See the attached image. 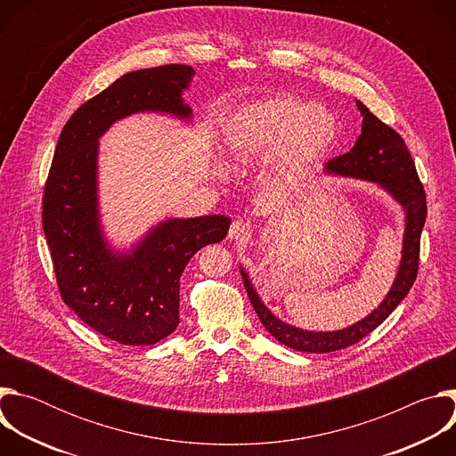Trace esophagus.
<instances>
[{"label":"esophagus","mask_w":456,"mask_h":456,"mask_svg":"<svg viewBox=\"0 0 456 456\" xmlns=\"http://www.w3.org/2000/svg\"><path fill=\"white\" fill-rule=\"evenodd\" d=\"M250 236V224L243 220H234L229 227V238L236 241H245Z\"/></svg>","instance_id":"obj_1"}]
</instances>
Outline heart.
<instances>
[{"instance_id":"heart-1","label":"heart","mask_w":456,"mask_h":456,"mask_svg":"<svg viewBox=\"0 0 456 456\" xmlns=\"http://www.w3.org/2000/svg\"><path fill=\"white\" fill-rule=\"evenodd\" d=\"M338 132V118L329 108L287 95L236 110L224 122L222 139L236 160L259 159L273 151L269 171L290 178L327 153Z\"/></svg>"}]
</instances>
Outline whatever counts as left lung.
<instances>
[{
	"label": "left lung",
	"instance_id": "obj_1",
	"mask_svg": "<svg viewBox=\"0 0 456 456\" xmlns=\"http://www.w3.org/2000/svg\"><path fill=\"white\" fill-rule=\"evenodd\" d=\"M357 108L362 113L361 135L348 153L327 162V171L377 182L404 208L406 232L403 243L401 267L392 290L387 292L386 299L379 305V308L373 310L368 317L352 324V327L338 332H306L280 321L262 303V299L257 297L245 271L241 269L247 296L259 321H262V324L267 329V332H271L273 338L296 352L329 354L359 343L397 308V305L408 296L410 289L417 280L420 234L428 215L422 182L419 178L415 162L404 139L394 127H389L387 124L379 120L362 102L357 101Z\"/></svg>",
	"mask_w": 456,
	"mask_h": 456
}]
</instances>
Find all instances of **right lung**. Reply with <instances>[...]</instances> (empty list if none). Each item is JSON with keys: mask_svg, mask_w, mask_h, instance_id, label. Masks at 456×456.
I'll return each instance as SVG.
<instances>
[{"mask_svg": "<svg viewBox=\"0 0 456 456\" xmlns=\"http://www.w3.org/2000/svg\"><path fill=\"white\" fill-rule=\"evenodd\" d=\"M187 64L129 72L86 101L64 124L43 192V231L61 299L97 334L120 345H155L178 327L180 276L202 247L222 241L231 218H171L132 254L117 256L97 216V141L135 111L189 117Z\"/></svg>", "mask_w": 456, "mask_h": 456, "instance_id": "right-lung-1", "label": "right lung"}]
</instances>
